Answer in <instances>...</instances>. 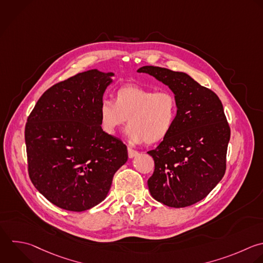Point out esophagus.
Here are the masks:
<instances>
[{
    "label": "esophagus",
    "instance_id": "34e87169",
    "mask_svg": "<svg viewBox=\"0 0 263 263\" xmlns=\"http://www.w3.org/2000/svg\"><path fill=\"white\" fill-rule=\"evenodd\" d=\"M127 152H128V157H129V158H134L135 156L138 155V151H136V150L129 148V147L127 148Z\"/></svg>",
    "mask_w": 263,
    "mask_h": 263
}]
</instances>
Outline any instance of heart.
I'll return each mask as SVG.
<instances>
[{
	"mask_svg": "<svg viewBox=\"0 0 263 263\" xmlns=\"http://www.w3.org/2000/svg\"><path fill=\"white\" fill-rule=\"evenodd\" d=\"M176 97L166 90L126 85L115 93V101L104 100L100 107L104 130L115 135L127 121L126 136L132 143L153 145L163 141L177 118Z\"/></svg>",
	"mask_w": 263,
	"mask_h": 263,
	"instance_id": "1",
	"label": "heart"
}]
</instances>
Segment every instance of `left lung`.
Here are the masks:
<instances>
[{"label":"left lung","instance_id":"obj_1","mask_svg":"<svg viewBox=\"0 0 263 263\" xmlns=\"http://www.w3.org/2000/svg\"><path fill=\"white\" fill-rule=\"evenodd\" d=\"M137 72L167 85L178 104L171 133L148 152L155 164L148 180L149 191L167 206L191 205L203 199L225 174L230 128L222 103L186 73L153 66Z\"/></svg>","mask_w":263,"mask_h":263}]
</instances>
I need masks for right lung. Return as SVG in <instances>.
I'll return each instance as SVG.
<instances>
[{"label": "right lung", "instance_id": "obj_1", "mask_svg": "<svg viewBox=\"0 0 263 263\" xmlns=\"http://www.w3.org/2000/svg\"><path fill=\"white\" fill-rule=\"evenodd\" d=\"M114 73H79L47 89L28 118L29 175L57 206L82 212L102 202L127 148L102 128L100 107Z\"/></svg>", "mask_w": 263, "mask_h": 263}]
</instances>
